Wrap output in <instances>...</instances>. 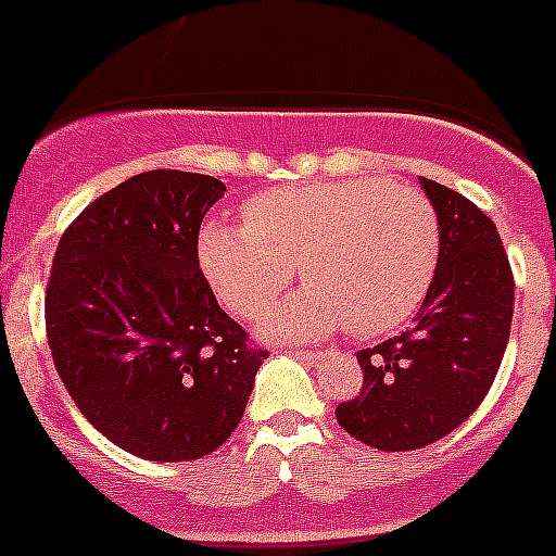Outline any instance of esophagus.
I'll list each match as a JSON object with an SVG mask.
<instances>
[{
	"label": "esophagus",
	"mask_w": 556,
	"mask_h": 556,
	"mask_svg": "<svg viewBox=\"0 0 556 556\" xmlns=\"http://www.w3.org/2000/svg\"><path fill=\"white\" fill-rule=\"evenodd\" d=\"M283 351L292 353V356H298V358H303V362H314V358H317V353L303 351V348H283Z\"/></svg>",
	"instance_id": "esophagus-1"
}]
</instances>
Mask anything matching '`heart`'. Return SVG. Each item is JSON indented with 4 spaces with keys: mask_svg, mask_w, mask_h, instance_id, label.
I'll list each match as a JSON object with an SVG mask.
<instances>
[{
    "mask_svg": "<svg viewBox=\"0 0 556 556\" xmlns=\"http://www.w3.org/2000/svg\"><path fill=\"white\" fill-rule=\"evenodd\" d=\"M440 217L424 191L381 178L283 186L255 194L242 223L208 219L198 262L225 308L253 320L301 273L308 283L264 317L269 337L404 326L440 264Z\"/></svg>",
    "mask_w": 556,
    "mask_h": 556,
    "instance_id": "heart-1",
    "label": "heart"
}]
</instances>
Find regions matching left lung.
<instances>
[{"label": "left lung", "mask_w": 556, "mask_h": 556, "mask_svg": "<svg viewBox=\"0 0 556 556\" xmlns=\"http://www.w3.org/2000/svg\"><path fill=\"white\" fill-rule=\"evenodd\" d=\"M440 217V264L415 326L358 351L362 392L337 406L339 426L378 451L443 440L479 409L513 326L515 278L493 219L459 191L420 178Z\"/></svg>", "instance_id": "1"}]
</instances>
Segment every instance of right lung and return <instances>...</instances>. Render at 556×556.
Masks as SVG:
<instances>
[{"label": "right lung", "mask_w": 556, "mask_h": 556, "mask_svg": "<svg viewBox=\"0 0 556 556\" xmlns=\"http://www.w3.org/2000/svg\"><path fill=\"white\" fill-rule=\"evenodd\" d=\"M223 194L211 175L141 172L88 205L52 258L43 312L58 376L88 424L141 459L219 448L267 358L198 262Z\"/></svg>", "instance_id": "1"}]
</instances>
